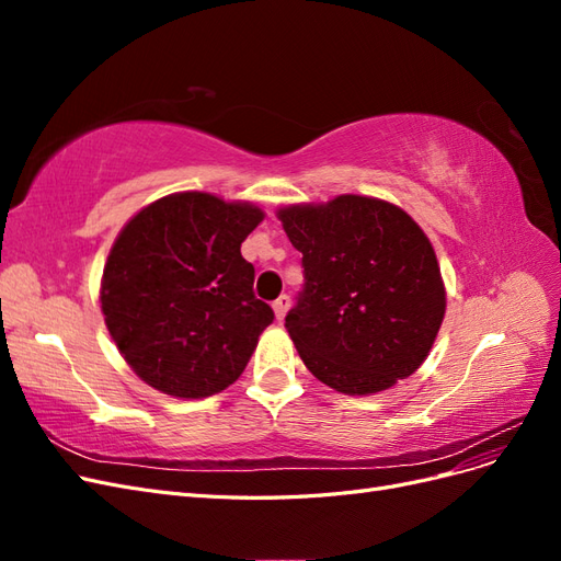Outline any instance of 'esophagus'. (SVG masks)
I'll return each mask as SVG.
<instances>
[{
	"label": "esophagus",
	"mask_w": 561,
	"mask_h": 561,
	"mask_svg": "<svg viewBox=\"0 0 561 561\" xmlns=\"http://www.w3.org/2000/svg\"><path fill=\"white\" fill-rule=\"evenodd\" d=\"M287 309H290V297H287V295H280V297L274 301V313H276V318H278V320H283V318H285V313H287Z\"/></svg>",
	"instance_id": "esophagus-1"
}]
</instances>
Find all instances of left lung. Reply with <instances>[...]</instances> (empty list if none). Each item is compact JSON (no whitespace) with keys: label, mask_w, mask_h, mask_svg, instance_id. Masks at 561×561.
I'll return each instance as SVG.
<instances>
[{"label":"left lung","mask_w":561,"mask_h":561,"mask_svg":"<svg viewBox=\"0 0 561 561\" xmlns=\"http://www.w3.org/2000/svg\"><path fill=\"white\" fill-rule=\"evenodd\" d=\"M278 217L304 268L285 328L311 375L346 396L414 375L445 318L443 276L414 219L353 194Z\"/></svg>","instance_id":"1"}]
</instances>
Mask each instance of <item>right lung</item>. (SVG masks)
I'll list each match as a JSON object with an SVG mask.
<instances>
[{
    "label": "right lung",
    "instance_id": "right-lung-1",
    "mask_svg": "<svg viewBox=\"0 0 561 561\" xmlns=\"http://www.w3.org/2000/svg\"><path fill=\"white\" fill-rule=\"evenodd\" d=\"M262 217L250 203L184 192L151 203L118 233L100 301L142 381L175 398H206L241 377L274 322L241 254Z\"/></svg>",
    "mask_w": 561,
    "mask_h": 561
}]
</instances>
